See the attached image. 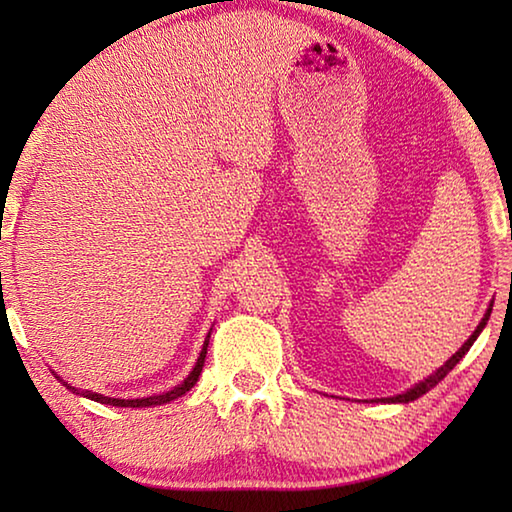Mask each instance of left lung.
Masks as SVG:
<instances>
[{"label": "left lung", "mask_w": 512, "mask_h": 512, "mask_svg": "<svg viewBox=\"0 0 512 512\" xmlns=\"http://www.w3.org/2000/svg\"><path fill=\"white\" fill-rule=\"evenodd\" d=\"M490 311H492V305L488 307V311H485V316L481 318V323L476 325L474 334H472L470 339H467V341L461 345V348H458V352H456V354H452V357H449V359L445 361V366H440L436 372H433V375H429L427 379L420 381V384H415L413 388H409V391H404L402 395H395V397H384V400H381V402H400V404H406V402H413V400H418V397H422L424 393H429L431 388L436 386L440 379H445V377H447V372L452 370V368L456 366V363L465 357L467 350L472 348V343L476 341V336H479V334L483 332L485 323H488V318H490Z\"/></svg>", "instance_id": "left-lung-1"}]
</instances>
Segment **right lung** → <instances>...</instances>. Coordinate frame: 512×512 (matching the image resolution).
<instances>
[{
    "label": "right lung",
    "mask_w": 512,
    "mask_h": 512,
    "mask_svg": "<svg viewBox=\"0 0 512 512\" xmlns=\"http://www.w3.org/2000/svg\"><path fill=\"white\" fill-rule=\"evenodd\" d=\"M207 345H210V334H207V339L203 343V350L201 354H198L196 359V366L192 368V372L185 377V381H180L178 386H173L171 391L162 393V395H151V397H137V400H119V397H106V395H99V393H92V391H81V388H74L72 384H67V381H63V386H67L69 391L76 393V395H83L88 397V400H94V402H101V404H110V406H131V409H142V406H158V404H167L171 400H176V397L185 395L187 391H192L194 384L198 381V375H201L203 370V363H205V354H207Z\"/></svg>",
    "instance_id": "1"
}]
</instances>
